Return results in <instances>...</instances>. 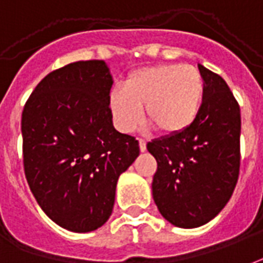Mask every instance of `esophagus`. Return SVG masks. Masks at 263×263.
Listing matches in <instances>:
<instances>
[{"instance_id": "esophagus-1", "label": "esophagus", "mask_w": 263, "mask_h": 263, "mask_svg": "<svg viewBox=\"0 0 263 263\" xmlns=\"http://www.w3.org/2000/svg\"><path fill=\"white\" fill-rule=\"evenodd\" d=\"M139 149H141V152L146 151V142L143 139H139Z\"/></svg>"}]
</instances>
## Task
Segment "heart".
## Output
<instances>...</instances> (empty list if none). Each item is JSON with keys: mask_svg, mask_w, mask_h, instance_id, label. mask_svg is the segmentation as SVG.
<instances>
[{"mask_svg": "<svg viewBox=\"0 0 263 263\" xmlns=\"http://www.w3.org/2000/svg\"><path fill=\"white\" fill-rule=\"evenodd\" d=\"M205 96V81L195 67L160 64L132 72L124 90L108 96L116 125L131 132L142 121V107L149 125L161 134H180L195 122Z\"/></svg>", "mask_w": 263, "mask_h": 263, "instance_id": "b5f03b06", "label": "heart"}]
</instances>
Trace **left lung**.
Masks as SVG:
<instances>
[{"label":"left lung","instance_id":"obj_1","mask_svg":"<svg viewBox=\"0 0 263 263\" xmlns=\"http://www.w3.org/2000/svg\"><path fill=\"white\" fill-rule=\"evenodd\" d=\"M205 81L199 116L190 128L157 138L152 194L161 216L181 229L206 224L229 202L240 171V106L224 79L198 65Z\"/></svg>","mask_w":263,"mask_h":263}]
</instances>
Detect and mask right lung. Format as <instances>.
<instances>
[{
  "mask_svg": "<svg viewBox=\"0 0 263 263\" xmlns=\"http://www.w3.org/2000/svg\"><path fill=\"white\" fill-rule=\"evenodd\" d=\"M112 82L103 60L72 62L50 72L23 108L30 191L54 223L73 233L108 220L118 177L139 156V142L112 125Z\"/></svg>",
  "mask_w": 263,
  "mask_h": 263,
  "instance_id": "right-lung-1",
  "label": "right lung"
}]
</instances>
